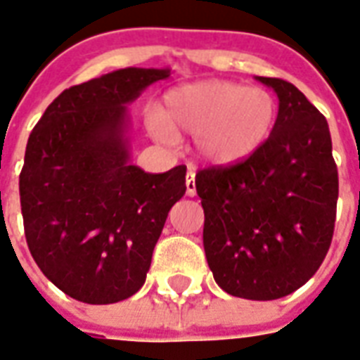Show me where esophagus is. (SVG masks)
Instances as JSON below:
<instances>
[{"label": "esophagus", "mask_w": 360, "mask_h": 360, "mask_svg": "<svg viewBox=\"0 0 360 360\" xmlns=\"http://www.w3.org/2000/svg\"><path fill=\"white\" fill-rule=\"evenodd\" d=\"M186 193H188L189 197H195V193H197L193 172H188V176H186Z\"/></svg>", "instance_id": "34e87169"}]
</instances>
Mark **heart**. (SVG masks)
Masks as SVG:
<instances>
[{
  "instance_id": "b5f03b06",
  "label": "heart",
  "mask_w": 360,
  "mask_h": 360,
  "mask_svg": "<svg viewBox=\"0 0 360 360\" xmlns=\"http://www.w3.org/2000/svg\"><path fill=\"white\" fill-rule=\"evenodd\" d=\"M278 118L276 97L259 86L206 79L176 86L163 96L160 112L148 116L158 139L193 135L202 161L233 165L248 160L269 141Z\"/></svg>"
}]
</instances>
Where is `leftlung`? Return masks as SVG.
<instances>
[{"label": "left lung", "mask_w": 360, "mask_h": 360, "mask_svg": "<svg viewBox=\"0 0 360 360\" xmlns=\"http://www.w3.org/2000/svg\"><path fill=\"white\" fill-rule=\"evenodd\" d=\"M278 96L269 141L246 161L197 172L202 244L225 293L274 300L321 266L334 233L338 171L325 116L291 82L255 77Z\"/></svg>", "instance_id": "left-lung-1"}]
</instances>
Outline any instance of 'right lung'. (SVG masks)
I'll return each instance as SVG.
<instances>
[{"instance_id":"add662e5","label":"right lung","mask_w":360,"mask_h":360,"mask_svg":"<svg viewBox=\"0 0 360 360\" xmlns=\"http://www.w3.org/2000/svg\"><path fill=\"white\" fill-rule=\"evenodd\" d=\"M171 69L125 67L61 91L27 139L20 206L43 274L88 304L142 287L186 167L152 174L131 165L129 105Z\"/></svg>"}]
</instances>
